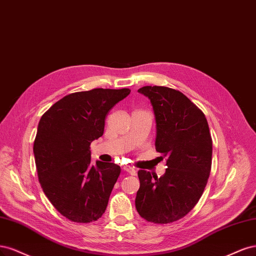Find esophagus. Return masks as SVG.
I'll return each mask as SVG.
<instances>
[{
  "instance_id": "1",
  "label": "esophagus",
  "mask_w": 256,
  "mask_h": 256,
  "mask_svg": "<svg viewBox=\"0 0 256 256\" xmlns=\"http://www.w3.org/2000/svg\"><path fill=\"white\" fill-rule=\"evenodd\" d=\"M122 168H123V170H124V171L128 172L130 176H136L137 172H136V170H135L133 167H132V166H128V164H126V166H123Z\"/></svg>"
}]
</instances>
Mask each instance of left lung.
<instances>
[{
	"label": "left lung",
	"instance_id": "obj_1",
	"mask_svg": "<svg viewBox=\"0 0 256 256\" xmlns=\"http://www.w3.org/2000/svg\"><path fill=\"white\" fill-rule=\"evenodd\" d=\"M156 122L155 149L167 158L160 178L138 171V214L153 224H170L186 216L200 200L212 167V142L203 112L178 90L144 86Z\"/></svg>",
	"mask_w": 256,
	"mask_h": 256
}]
</instances>
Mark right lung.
<instances>
[{
	"instance_id": "add662e5",
	"label": "right lung",
	"mask_w": 256,
	"mask_h": 256,
	"mask_svg": "<svg viewBox=\"0 0 256 256\" xmlns=\"http://www.w3.org/2000/svg\"><path fill=\"white\" fill-rule=\"evenodd\" d=\"M130 92L96 88L68 94L41 117L34 142L39 183L54 208L78 224L101 218L120 174L114 162L92 164L90 144L104 133L105 117Z\"/></svg>"
}]
</instances>
